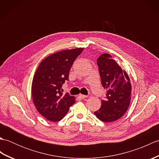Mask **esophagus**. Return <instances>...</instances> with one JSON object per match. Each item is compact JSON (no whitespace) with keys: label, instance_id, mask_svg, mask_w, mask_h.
I'll return each instance as SVG.
<instances>
[{"label":"esophagus","instance_id":"34e87169","mask_svg":"<svg viewBox=\"0 0 159 159\" xmlns=\"http://www.w3.org/2000/svg\"><path fill=\"white\" fill-rule=\"evenodd\" d=\"M79 97H80L81 99H85V98H87V96H86V95H83V94H80Z\"/></svg>","mask_w":159,"mask_h":159}]
</instances>
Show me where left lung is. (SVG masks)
<instances>
[{"instance_id":"1","label":"left lung","mask_w":159,"mask_h":159,"mask_svg":"<svg viewBox=\"0 0 159 159\" xmlns=\"http://www.w3.org/2000/svg\"><path fill=\"white\" fill-rule=\"evenodd\" d=\"M101 83L107 90L100 109L94 115L104 122L120 119L126 112L131 98V84L124 70L109 54H102L97 59Z\"/></svg>"}]
</instances>
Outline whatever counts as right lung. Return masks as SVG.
Segmentation results:
<instances>
[{
	"label": "right lung",
	"instance_id": "obj_1",
	"mask_svg": "<svg viewBox=\"0 0 159 159\" xmlns=\"http://www.w3.org/2000/svg\"><path fill=\"white\" fill-rule=\"evenodd\" d=\"M83 48L62 50L43 59L32 83V97L38 112L47 120L59 121L74 104L75 98L63 93L61 88L69 79V72Z\"/></svg>",
	"mask_w": 159,
	"mask_h": 159
}]
</instances>
